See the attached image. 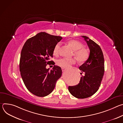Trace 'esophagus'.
<instances>
[{
    "instance_id": "esophagus-1",
    "label": "esophagus",
    "mask_w": 123,
    "mask_h": 123,
    "mask_svg": "<svg viewBox=\"0 0 123 123\" xmlns=\"http://www.w3.org/2000/svg\"><path fill=\"white\" fill-rule=\"evenodd\" d=\"M66 68H62V72H65V71H66Z\"/></svg>"
}]
</instances>
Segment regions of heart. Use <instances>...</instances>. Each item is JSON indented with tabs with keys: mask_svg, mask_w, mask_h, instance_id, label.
I'll return each instance as SVG.
<instances>
[{
	"mask_svg": "<svg viewBox=\"0 0 123 123\" xmlns=\"http://www.w3.org/2000/svg\"><path fill=\"white\" fill-rule=\"evenodd\" d=\"M68 44L72 47L74 50V55L79 62H83L86 61L89 57V52L87 50L83 48L84 46L82 43L76 40H71L68 41ZM61 48V44L57 43L55 46L53 50V54L55 55H57L59 53ZM76 62L74 58H61L57 61V64L65 68H69L72 65Z\"/></svg>",
	"mask_w": 123,
	"mask_h": 123,
	"instance_id": "b5f03b06",
	"label": "heart"
}]
</instances>
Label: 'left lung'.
I'll return each instance as SVG.
<instances>
[{
  "label": "left lung",
  "mask_w": 123,
  "mask_h": 123,
  "mask_svg": "<svg viewBox=\"0 0 123 123\" xmlns=\"http://www.w3.org/2000/svg\"><path fill=\"white\" fill-rule=\"evenodd\" d=\"M82 37L90 50L88 59L79 68L85 75H82L77 85L68 86V87L71 94L79 99L89 97L97 92L105 71L104 58L100 47L88 37Z\"/></svg>",
  "instance_id": "8db88e82"
}]
</instances>
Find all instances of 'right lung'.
<instances>
[{
    "label": "right lung",
    "mask_w": 123,
    "mask_h": 123,
    "mask_svg": "<svg viewBox=\"0 0 123 123\" xmlns=\"http://www.w3.org/2000/svg\"><path fill=\"white\" fill-rule=\"evenodd\" d=\"M62 39L61 37L41 32L28 39L22 48L19 63L20 74L27 89L35 95L45 97L49 94L61 76L60 67L54 65L50 71L46 67L47 64H55L49 59L53 57L55 46Z\"/></svg>",
    "instance_id": "right-lung-1"
}]
</instances>
